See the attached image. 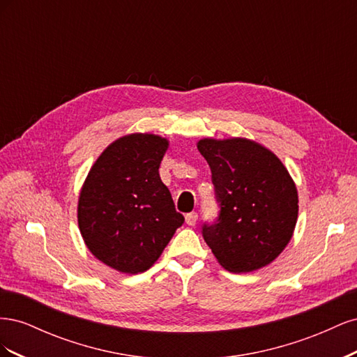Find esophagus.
Wrapping results in <instances>:
<instances>
[{
    "mask_svg": "<svg viewBox=\"0 0 357 357\" xmlns=\"http://www.w3.org/2000/svg\"><path fill=\"white\" fill-rule=\"evenodd\" d=\"M197 220H198V213H195V211H192V213H188L186 214V223L189 225V226H193L197 223Z\"/></svg>",
    "mask_w": 357,
    "mask_h": 357,
    "instance_id": "obj_1",
    "label": "esophagus"
}]
</instances>
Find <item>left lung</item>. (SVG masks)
Instances as JSON below:
<instances>
[{"label":"left lung","instance_id":"left-lung-1","mask_svg":"<svg viewBox=\"0 0 357 357\" xmlns=\"http://www.w3.org/2000/svg\"><path fill=\"white\" fill-rule=\"evenodd\" d=\"M219 214L202 223L213 255L231 273H250L284 250L298 219V192L280 159L250 139L205 138Z\"/></svg>","mask_w":357,"mask_h":357}]
</instances>
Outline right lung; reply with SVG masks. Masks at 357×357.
I'll list each match as a JSON object with an SVG mask.
<instances>
[{
    "instance_id": "1",
    "label": "right lung",
    "mask_w": 357,
    "mask_h": 357,
    "mask_svg": "<svg viewBox=\"0 0 357 357\" xmlns=\"http://www.w3.org/2000/svg\"><path fill=\"white\" fill-rule=\"evenodd\" d=\"M168 142L132 134L107 147L79 199V228L95 257L117 271L144 273L185 222L159 177Z\"/></svg>"
}]
</instances>
